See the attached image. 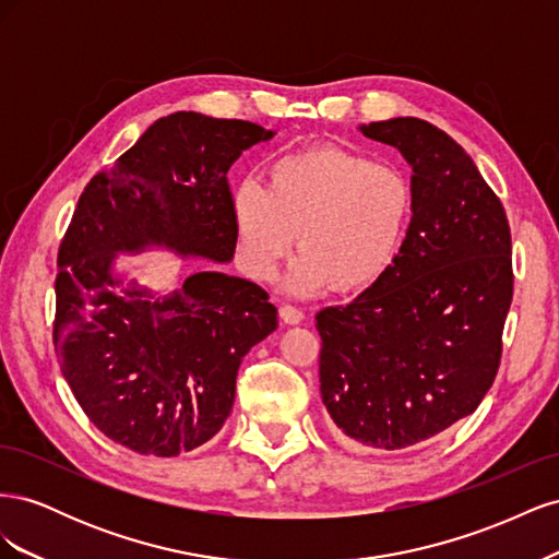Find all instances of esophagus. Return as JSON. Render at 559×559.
I'll use <instances>...</instances> for the list:
<instances>
[{"mask_svg":"<svg viewBox=\"0 0 559 559\" xmlns=\"http://www.w3.org/2000/svg\"><path fill=\"white\" fill-rule=\"evenodd\" d=\"M280 317H282L284 324H300V321L306 319V314H302V310L296 308V306H282Z\"/></svg>","mask_w":559,"mask_h":559,"instance_id":"34e87169","label":"esophagus"}]
</instances>
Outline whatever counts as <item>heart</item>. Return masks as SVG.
<instances>
[{"instance_id":"b5f03b06","label":"heart","mask_w":559,"mask_h":559,"mask_svg":"<svg viewBox=\"0 0 559 559\" xmlns=\"http://www.w3.org/2000/svg\"><path fill=\"white\" fill-rule=\"evenodd\" d=\"M413 210V183L403 170L337 146L282 156L267 167V186L245 179L230 195L245 273L273 280L298 240L289 275L298 294L329 284L341 294L376 286L399 259Z\"/></svg>"}]
</instances>
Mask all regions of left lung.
<instances>
[{
  "label": "left lung",
  "instance_id": "8db88e82",
  "mask_svg": "<svg viewBox=\"0 0 559 559\" xmlns=\"http://www.w3.org/2000/svg\"><path fill=\"white\" fill-rule=\"evenodd\" d=\"M413 165L415 210L392 270L317 314L319 382L335 427L399 450L478 408L501 364L513 300L501 200L448 132L403 116L361 126Z\"/></svg>",
  "mask_w": 559,
  "mask_h": 559
}]
</instances>
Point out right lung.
Listing matches in <instances>:
<instances>
[{
	"label": "right lung",
	"instance_id": "1",
	"mask_svg": "<svg viewBox=\"0 0 559 559\" xmlns=\"http://www.w3.org/2000/svg\"><path fill=\"white\" fill-rule=\"evenodd\" d=\"M273 132L238 118L177 111L151 126L83 189L58 249L53 347L93 425L140 454L177 456L224 427L245 354L277 329L259 284L224 273L186 277L148 300L114 294L116 251L165 245L230 261L228 167Z\"/></svg>",
	"mask_w": 559,
	"mask_h": 559
}]
</instances>
